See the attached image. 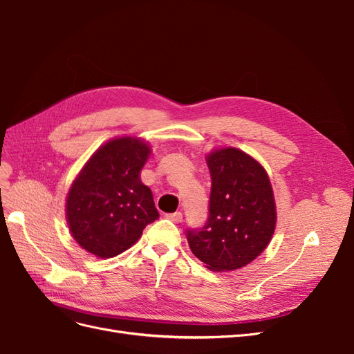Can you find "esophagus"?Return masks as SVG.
Masks as SVG:
<instances>
[{"label":"esophagus","instance_id":"34e87169","mask_svg":"<svg viewBox=\"0 0 354 354\" xmlns=\"http://www.w3.org/2000/svg\"><path fill=\"white\" fill-rule=\"evenodd\" d=\"M165 217H167L168 220H171V221H174V223H181V220H183V214H181L180 211H177V212L165 214Z\"/></svg>","mask_w":354,"mask_h":354}]
</instances>
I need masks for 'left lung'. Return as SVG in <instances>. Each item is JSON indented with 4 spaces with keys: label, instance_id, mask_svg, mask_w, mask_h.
Returning a JSON list of instances; mask_svg holds the SVG:
<instances>
[{
    "label": "left lung",
    "instance_id": "1",
    "mask_svg": "<svg viewBox=\"0 0 354 354\" xmlns=\"http://www.w3.org/2000/svg\"><path fill=\"white\" fill-rule=\"evenodd\" d=\"M211 174L208 218L186 232L192 252L214 272L236 270L255 260L276 227V203L266 169L236 147L207 156Z\"/></svg>",
    "mask_w": 354,
    "mask_h": 354
}]
</instances>
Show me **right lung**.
Segmentation results:
<instances>
[{
  "instance_id": "right-lung-1",
  "label": "right lung",
  "mask_w": 354,
  "mask_h": 354,
  "mask_svg": "<svg viewBox=\"0 0 354 354\" xmlns=\"http://www.w3.org/2000/svg\"><path fill=\"white\" fill-rule=\"evenodd\" d=\"M151 147L136 137H118L100 146L72 183L66 220L85 251L111 259L127 251L159 212L140 171Z\"/></svg>"
}]
</instances>
